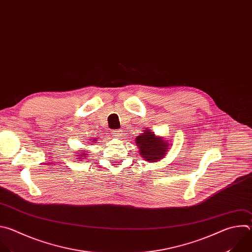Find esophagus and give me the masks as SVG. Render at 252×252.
<instances>
[{"label":"esophagus","mask_w":252,"mask_h":252,"mask_svg":"<svg viewBox=\"0 0 252 252\" xmlns=\"http://www.w3.org/2000/svg\"><path fill=\"white\" fill-rule=\"evenodd\" d=\"M121 130H112L111 131V134H112V136H114V137H119L120 135H121Z\"/></svg>","instance_id":"1"}]
</instances>
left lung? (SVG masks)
<instances>
[{"mask_svg": "<svg viewBox=\"0 0 252 252\" xmlns=\"http://www.w3.org/2000/svg\"><path fill=\"white\" fill-rule=\"evenodd\" d=\"M151 130H147L141 136L137 137L136 144L139 148L140 155L148 162L161 160L168 150L169 145L160 137H156Z\"/></svg>", "mask_w": 252, "mask_h": 252, "instance_id": "8db88e82", "label": "left lung"}]
</instances>
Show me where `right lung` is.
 Masks as SVG:
<instances>
[{
  "label": "right lung",
  "instance_id": "obj_1",
  "mask_svg": "<svg viewBox=\"0 0 252 252\" xmlns=\"http://www.w3.org/2000/svg\"><path fill=\"white\" fill-rule=\"evenodd\" d=\"M82 152H84V151H82ZM83 156V155H82ZM78 159H80V158H78Z\"/></svg>",
  "mask_w": 252,
  "mask_h": 252
}]
</instances>
